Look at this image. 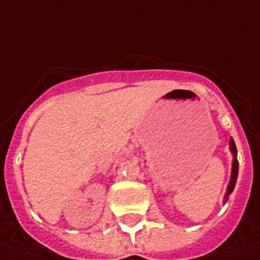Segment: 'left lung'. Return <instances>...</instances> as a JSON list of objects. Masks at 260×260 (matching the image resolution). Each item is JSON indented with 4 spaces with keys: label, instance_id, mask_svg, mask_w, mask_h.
Returning <instances> with one entry per match:
<instances>
[{
    "label": "left lung",
    "instance_id": "obj_1",
    "mask_svg": "<svg viewBox=\"0 0 260 260\" xmlns=\"http://www.w3.org/2000/svg\"><path fill=\"white\" fill-rule=\"evenodd\" d=\"M230 150L233 153L234 158H233V170H232V178H230V183L228 186V191H226V195H225V202L228 200L229 195L233 192L234 186H236V182H237V177H238V159H237V148H236V144H234L233 139L230 140Z\"/></svg>",
    "mask_w": 260,
    "mask_h": 260
}]
</instances>
